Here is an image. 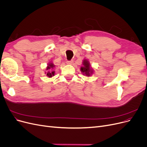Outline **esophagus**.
I'll return each instance as SVG.
<instances>
[{
    "instance_id": "34e87169",
    "label": "esophagus",
    "mask_w": 147,
    "mask_h": 147,
    "mask_svg": "<svg viewBox=\"0 0 147 147\" xmlns=\"http://www.w3.org/2000/svg\"><path fill=\"white\" fill-rule=\"evenodd\" d=\"M67 63L68 65H73V61H67Z\"/></svg>"
}]
</instances>
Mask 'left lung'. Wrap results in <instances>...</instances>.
Returning <instances> with one entry per match:
<instances>
[{
  "mask_svg": "<svg viewBox=\"0 0 147 147\" xmlns=\"http://www.w3.org/2000/svg\"><path fill=\"white\" fill-rule=\"evenodd\" d=\"M80 71L82 74L86 77H90L94 73V69L91 66L88 59H84L82 61V66L80 67Z\"/></svg>",
  "mask_w": 147,
  "mask_h": 147,
  "instance_id": "1",
  "label": "left lung"
}]
</instances>
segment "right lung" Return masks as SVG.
Returning <instances> with one entry per match:
<instances>
[{
  "label": "right lung",
  "instance_id": "right-lung-1",
  "mask_svg": "<svg viewBox=\"0 0 147 147\" xmlns=\"http://www.w3.org/2000/svg\"><path fill=\"white\" fill-rule=\"evenodd\" d=\"M56 65H54L52 61L49 62L47 64V67H46V69L45 71V74H46V76H47L48 78H52L53 77L54 74H55V71H54V68H55Z\"/></svg>",
  "mask_w": 147,
  "mask_h": 147
}]
</instances>
